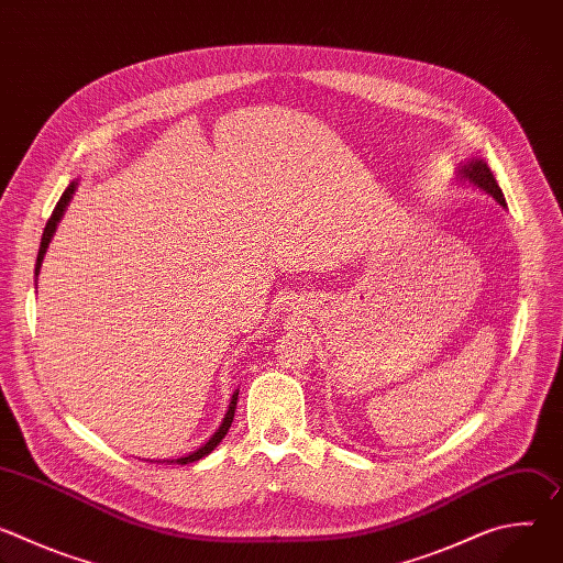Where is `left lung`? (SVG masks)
Masks as SVG:
<instances>
[{"label": "left lung", "mask_w": 563, "mask_h": 563, "mask_svg": "<svg viewBox=\"0 0 563 563\" xmlns=\"http://www.w3.org/2000/svg\"><path fill=\"white\" fill-rule=\"evenodd\" d=\"M456 183H470V185L476 187L478 191L488 194L497 205H501L504 209H508L506 198H504V191L499 189V185H497V180H495V176H493V172H490L486 159L470 157V159H465V163H461V165L456 167Z\"/></svg>", "instance_id": "1"}]
</instances>
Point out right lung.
Here are the masks:
<instances>
[{
  "mask_svg": "<svg viewBox=\"0 0 563 563\" xmlns=\"http://www.w3.org/2000/svg\"><path fill=\"white\" fill-rule=\"evenodd\" d=\"M75 189H77V180H73V183L66 187V191L62 194L59 202L55 205V209H53V213H51V218H48V222H46V227H44L42 243H40V252H37V263H35V276H40V267H42L44 254H46V250H48V243H51L53 235H55V229H57V224H59V220H62V216H64V211H66V207H68V202H70V198H73V194H75ZM235 404H238V389L231 394L229 408H227V415H224V419H222L220 428L211 434V439H209L207 443H202L198 450L189 452L187 456H180V459H163V461H157V463H178V465H187V463L200 461L202 456H207L209 452H213V450H216V445L224 439V434H227V432H229V428H231V421H233V415H235Z\"/></svg>",
  "mask_w": 563,
  "mask_h": 563,
  "instance_id": "right-lung-1",
  "label": "right lung"
}]
</instances>
